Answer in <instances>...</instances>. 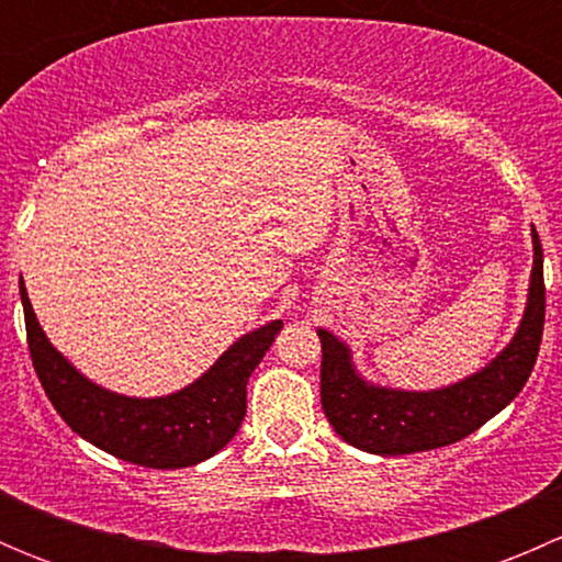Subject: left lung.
Instances as JSON below:
<instances>
[{
  "label": "left lung",
  "mask_w": 562,
  "mask_h": 562,
  "mask_svg": "<svg viewBox=\"0 0 562 562\" xmlns=\"http://www.w3.org/2000/svg\"><path fill=\"white\" fill-rule=\"evenodd\" d=\"M532 271L522 321L486 367L443 389L407 391L367 381L348 342L317 328L323 348L321 405L345 443L367 454L402 457L468 438L522 391L543 334V252L532 228Z\"/></svg>",
  "instance_id": "1"
}]
</instances>
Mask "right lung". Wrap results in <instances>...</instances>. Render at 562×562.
Listing matches in <instances>:
<instances>
[{
    "label": "right lung",
    "mask_w": 562,
    "mask_h": 562,
    "mask_svg": "<svg viewBox=\"0 0 562 562\" xmlns=\"http://www.w3.org/2000/svg\"><path fill=\"white\" fill-rule=\"evenodd\" d=\"M19 285L32 364L50 405L83 440L140 468H192L223 451L245 422L249 375L282 328V321H271L239 337L198 381L173 394L127 396L89 381L50 345L24 280Z\"/></svg>",
    "instance_id": "1"
}]
</instances>
